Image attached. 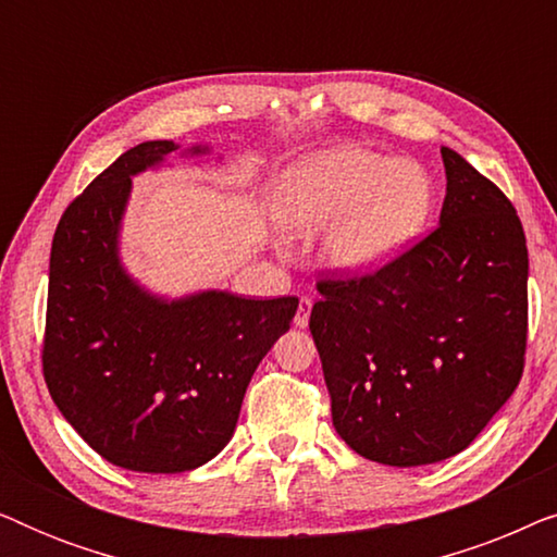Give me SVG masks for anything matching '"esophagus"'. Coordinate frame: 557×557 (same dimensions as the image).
Masks as SVG:
<instances>
[{
	"label": "esophagus",
	"instance_id": "obj_1",
	"mask_svg": "<svg viewBox=\"0 0 557 557\" xmlns=\"http://www.w3.org/2000/svg\"><path fill=\"white\" fill-rule=\"evenodd\" d=\"M311 307H314V301L309 299V296H304V299L299 301V311H296L294 317V324L299 326V330H304V326L309 324V314H311Z\"/></svg>",
	"mask_w": 557,
	"mask_h": 557
}]
</instances>
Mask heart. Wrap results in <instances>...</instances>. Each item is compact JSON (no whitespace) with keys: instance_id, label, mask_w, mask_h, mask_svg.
I'll return each instance as SVG.
<instances>
[{"instance_id":"1","label":"heart","mask_w":557,"mask_h":557,"mask_svg":"<svg viewBox=\"0 0 557 557\" xmlns=\"http://www.w3.org/2000/svg\"><path fill=\"white\" fill-rule=\"evenodd\" d=\"M436 187L413 159L332 147L286 166L273 215L288 235L322 233L319 261L337 276H370L406 253L429 223Z\"/></svg>"}]
</instances>
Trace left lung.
<instances>
[{"mask_svg":"<svg viewBox=\"0 0 557 557\" xmlns=\"http://www.w3.org/2000/svg\"><path fill=\"white\" fill-rule=\"evenodd\" d=\"M446 197L429 238L370 276L322 281L309 319L332 423L364 459L459 454L522 377L528 243L512 202L441 147Z\"/></svg>","mask_w":557,"mask_h":557,"instance_id":"1","label":"left lung"}]
</instances>
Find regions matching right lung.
<instances>
[{"mask_svg":"<svg viewBox=\"0 0 557 557\" xmlns=\"http://www.w3.org/2000/svg\"><path fill=\"white\" fill-rule=\"evenodd\" d=\"M210 151L174 141L124 151L67 205L52 238L45 383L81 438L121 469L182 474L215 459L258 362L299 307L296 296L223 288L154 294L121 261L136 174Z\"/></svg>","mask_w":557,"mask_h":557,"instance_id":"right-lung-1","label":"right lung"}]
</instances>
